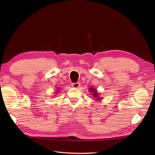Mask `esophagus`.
<instances>
[{
    "label": "esophagus",
    "instance_id": "esophagus-1",
    "mask_svg": "<svg viewBox=\"0 0 155 155\" xmlns=\"http://www.w3.org/2000/svg\"><path fill=\"white\" fill-rule=\"evenodd\" d=\"M80 85H81V83H79V82H78V83H72V86L74 88H78V87H80Z\"/></svg>",
    "mask_w": 155,
    "mask_h": 155
}]
</instances>
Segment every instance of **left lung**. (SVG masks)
<instances>
[{
    "mask_svg": "<svg viewBox=\"0 0 155 155\" xmlns=\"http://www.w3.org/2000/svg\"><path fill=\"white\" fill-rule=\"evenodd\" d=\"M89 92L91 93V94L93 96V97L95 98L96 101H101L103 97L100 96L99 93H97V91L96 88H94V87H90L89 88ZM100 102V101H98Z\"/></svg>",
    "mask_w": 155,
    "mask_h": 155,
    "instance_id": "obj_1",
    "label": "left lung"
}]
</instances>
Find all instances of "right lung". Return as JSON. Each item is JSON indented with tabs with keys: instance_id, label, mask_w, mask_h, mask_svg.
Instances as JSON below:
<instances>
[{
	"instance_id": "obj_1",
	"label": "right lung",
	"mask_w": 155,
	"mask_h": 155,
	"mask_svg": "<svg viewBox=\"0 0 155 155\" xmlns=\"http://www.w3.org/2000/svg\"><path fill=\"white\" fill-rule=\"evenodd\" d=\"M59 90H60V88H57V91H56V92H55V94H58V93L59 92Z\"/></svg>"
}]
</instances>
